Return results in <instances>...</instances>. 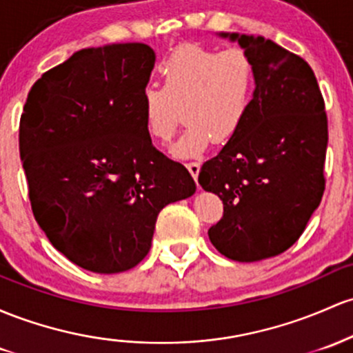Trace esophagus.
Segmentation results:
<instances>
[{"label": "esophagus", "mask_w": 353, "mask_h": 353, "mask_svg": "<svg viewBox=\"0 0 353 353\" xmlns=\"http://www.w3.org/2000/svg\"><path fill=\"white\" fill-rule=\"evenodd\" d=\"M185 168H188L189 172H191V176L194 177V179H197V174H199V170H201V162H197V161L188 162V164H185Z\"/></svg>", "instance_id": "1"}]
</instances>
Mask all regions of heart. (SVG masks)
Segmentation results:
<instances>
[{
    "instance_id": "b5f03b06",
    "label": "heart",
    "mask_w": 353,
    "mask_h": 353,
    "mask_svg": "<svg viewBox=\"0 0 353 353\" xmlns=\"http://www.w3.org/2000/svg\"><path fill=\"white\" fill-rule=\"evenodd\" d=\"M161 75L162 88L142 90L141 108L147 134L159 142L172 137L183 112L188 127L170 147L174 156H197L211 141L224 144L239 132L256 87V67L245 50L183 46L162 65Z\"/></svg>"
}]
</instances>
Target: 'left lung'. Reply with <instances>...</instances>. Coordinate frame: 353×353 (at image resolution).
<instances>
[{
    "instance_id": "left-lung-1",
    "label": "left lung",
    "mask_w": 353,
    "mask_h": 353,
    "mask_svg": "<svg viewBox=\"0 0 353 353\" xmlns=\"http://www.w3.org/2000/svg\"><path fill=\"white\" fill-rule=\"evenodd\" d=\"M238 41L256 67L250 114L199 184L223 201L208 234L216 250L251 263L295 245L325 191L328 123L315 73L301 57L263 37L219 33Z\"/></svg>"
}]
</instances>
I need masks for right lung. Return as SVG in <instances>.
I'll return each mask as SVG.
<instances>
[{
	"instance_id": "add662e5",
	"label": "right lung",
	"mask_w": 353,
	"mask_h": 353,
	"mask_svg": "<svg viewBox=\"0 0 353 353\" xmlns=\"http://www.w3.org/2000/svg\"><path fill=\"white\" fill-rule=\"evenodd\" d=\"M156 63L144 43L83 48L28 92L19 156L37 223L80 268L120 273L150 250L159 212L196 192L152 145L141 94Z\"/></svg>"
}]
</instances>
